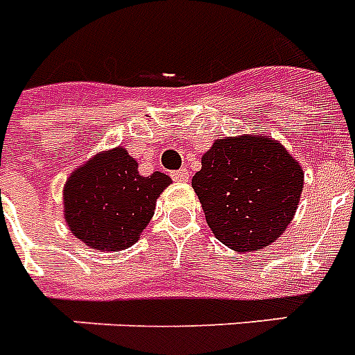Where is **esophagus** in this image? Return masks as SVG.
<instances>
[{
    "mask_svg": "<svg viewBox=\"0 0 355 355\" xmlns=\"http://www.w3.org/2000/svg\"><path fill=\"white\" fill-rule=\"evenodd\" d=\"M171 177L177 180V182H187L189 180V173L187 169H178V171H173Z\"/></svg>",
    "mask_w": 355,
    "mask_h": 355,
    "instance_id": "obj_1",
    "label": "esophagus"
}]
</instances>
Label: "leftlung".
<instances>
[{
	"instance_id": "8db88e82",
	"label": "left lung",
	"mask_w": 355,
	"mask_h": 355,
	"mask_svg": "<svg viewBox=\"0 0 355 355\" xmlns=\"http://www.w3.org/2000/svg\"><path fill=\"white\" fill-rule=\"evenodd\" d=\"M191 186L220 243L239 253L259 252L292 223L304 173L279 140L239 135L213 142Z\"/></svg>"
}]
</instances>
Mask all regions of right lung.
I'll return each mask as SVG.
<instances>
[{
	"instance_id": "1",
	"label": "right lung",
	"mask_w": 355,
	"mask_h": 355,
	"mask_svg": "<svg viewBox=\"0 0 355 355\" xmlns=\"http://www.w3.org/2000/svg\"><path fill=\"white\" fill-rule=\"evenodd\" d=\"M169 184L171 178L160 171L140 175L138 162L122 146L100 151L69 175L63 217L85 246L120 252L140 239Z\"/></svg>"
}]
</instances>
